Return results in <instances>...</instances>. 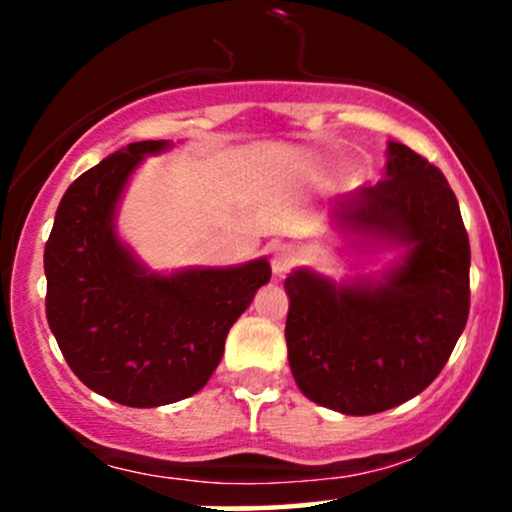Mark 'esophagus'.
I'll list each match as a JSON object with an SVG mask.
<instances>
[{
  "label": "esophagus",
  "instance_id": "1",
  "mask_svg": "<svg viewBox=\"0 0 512 512\" xmlns=\"http://www.w3.org/2000/svg\"><path fill=\"white\" fill-rule=\"evenodd\" d=\"M298 262V252L291 248V245H279V248H274L272 252V272L276 276L286 274L293 264Z\"/></svg>",
  "mask_w": 512,
  "mask_h": 512
}]
</instances>
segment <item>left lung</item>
Instances as JSON below:
<instances>
[{"label":"left lung","mask_w":512,"mask_h":512,"mask_svg":"<svg viewBox=\"0 0 512 512\" xmlns=\"http://www.w3.org/2000/svg\"><path fill=\"white\" fill-rule=\"evenodd\" d=\"M330 223L361 252L397 248L380 274L286 276V346L298 390L339 414L368 416L424 392L469 315V238L443 173L387 144L385 180L358 187Z\"/></svg>","instance_id":"obj_1"}]
</instances>
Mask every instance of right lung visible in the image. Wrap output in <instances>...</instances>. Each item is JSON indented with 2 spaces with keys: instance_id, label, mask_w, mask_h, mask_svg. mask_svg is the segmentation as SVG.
I'll return each mask as SVG.
<instances>
[{
  "instance_id": "obj_1",
  "label": "right lung",
  "mask_w": 512,
  "mask_h": 512,
  "mask_svg": "<svg viewBox=\"0 0 512 512\" xmlns=\"http://www.w3.org/2000/svg\"><path fill=\"white\" fill-rule=\"evenodd\" d=\"M173 142H134L64 192L45 245L50 330L86 387L125 407L195 395L223 356L233 322L272 279L267 257L236 267L154 272L117 236L134 170Z\"/></svg>"
}]
</instances>
